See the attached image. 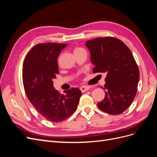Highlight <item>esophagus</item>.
Returning a JSON list of instances; mask_svg holds the SVG:
<instances>
[{
  "mask_svg": "<svg viewBox=\"0 0 157 157\" xmlns=\"http://www.w3.org/2000/svg\"><path fill=\"white\" fill-rule=\"evenodd\" d=\"M90 89V87L88 86H82L80 88V90H81L82 92H86L87 90H88Z\"/></svg>",
  "mask_w": 157,
  "mask_h": 157,
  "instance_id": "34e87169",
  "label": "esophagus"
}]
</instances>
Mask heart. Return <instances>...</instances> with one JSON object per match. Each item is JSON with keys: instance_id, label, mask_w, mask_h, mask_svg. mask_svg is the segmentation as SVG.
I'll return each instance as SVG.
<instances>
[{"instance_id": "b5f03b06", "label": "heart", "mask_w": 157, "mask_h": 157, "mask_svg": "<svg viewBox=\"0 0 157 157\" xmlns=\"http://www.w3.org/2000/svg\"><path fill=\"white\" fill-rule=\"evenodd\" d=\"M83 50H84L82 48H80V47H75V48H74V54L75 53H77V52L83 51Z\"/></svg>"}]
</instances>
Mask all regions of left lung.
<instances>
[{
  "instance_id": "obj_1",
  "label": "left lung",
  "mask_w": 157,
  "mask_h": 157,
  "mask_svg": "<svg viewBox=\"0 0 157 157\" xmlns=\"http://www.w3.org/2000/svg\"><path fill=\"white\" fill-rule=\"evenodd\" d=\"M93 73H105L103 100L98 107L111 115H119L130 107L136 96L140 79L138 67L128 47L115 37L87 40Z\"/></svg>"
}]
</instances>
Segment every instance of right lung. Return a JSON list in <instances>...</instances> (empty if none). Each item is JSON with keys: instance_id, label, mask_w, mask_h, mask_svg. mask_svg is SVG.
<instances>
[{"instance_id": "right-lung-1", "label": "right lung", "mask_w": 157, "mask_h": 157, "mask_svg": "<svg viewBox=\"0 0 157 157\" xmlns=\"http://www.w3.org/2000/svg\"><path fill=\"white\" fill-rule=\"evenodd\" d=\"M67 44L41 43L28 52L23 65L22 78L27 97L40 115L52 122H59L77 109L82 92L78 88L61 94L54 87L53 79L59 73L60 52Z\"/></svg>"}]
</instances>
